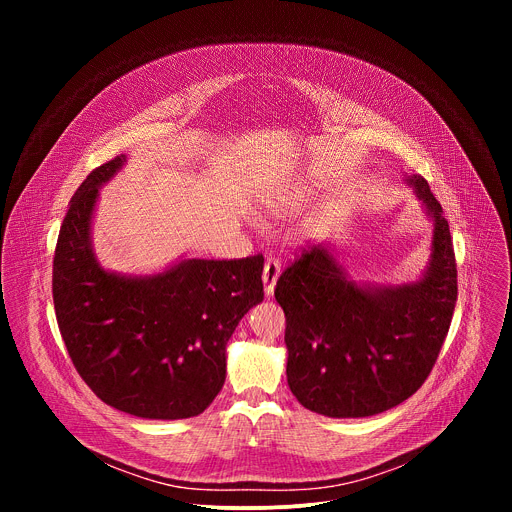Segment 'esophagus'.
Masks as SVG:
<instances>
[{"mask_svg": "<svg viewBox=\"0 0 512 512\" xmlns=\"http://www.w3.org/2000/svg\"><path fill=\"white\" fill-rule=\"evenodd\" d=\"M279 273H281V263H279V259L269 257V259L265 261V267H263V283H265V294H267V296L273 294V287H275V283H277Z\"/></svg>", "mask_w": 512, "mask_h": 512, "instance_id": "esophagus-1", "label": "esophagus"}]
</instances>
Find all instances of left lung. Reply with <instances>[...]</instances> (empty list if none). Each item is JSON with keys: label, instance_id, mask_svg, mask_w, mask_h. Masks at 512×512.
Instances as JSON below:
<instances>
[{"label": "left lung", "instance_id": "obj_1", "mask_svg": "<svg viewBox=\"0 0 512 512\" xmlns=\"http://www.w3.org/2000/svg\"><path fill=\"white\" fill-rule=\"evenodd\" d=\"M407 182L433 218L431 261L419 281L360 285L322 245L302 249L277 279L287 385L320 415L369 417L403 403L425 383L448 336L458 300L450 225L427 182Z\"/></svg>", "mask_w": 512, "mask_h": 512}]
</instances>
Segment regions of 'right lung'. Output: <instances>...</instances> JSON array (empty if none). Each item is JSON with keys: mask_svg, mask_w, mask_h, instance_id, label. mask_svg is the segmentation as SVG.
<instances>
[{"mask_svg": "<svg viewBox=\"0 0 512 512\" xmlns=\"http://www.w3.org/2000/svg\"><path fill=\"white\" fill-rule=\"evenodd\" d=\"M123 162L95 168L70 198L52 265L56 322L103 403L143 419L194 417L225 385L237 324L263 302V255L184 259L145 277L105 271L91 247V218L99 186Z\"/></svg>", "mask_w": 512, "mask_h": 512, "instance_id": "1", "label": "right lung"}]
</instances>
